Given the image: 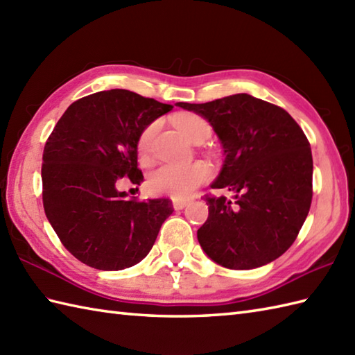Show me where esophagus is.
<instances>
[{"label":"esophagus","instance_id":"obj_1","mask_svg":"<svg viewBox=\"0 0 355 355\" xmlns=\"http://www.w3.org/2000/svg\"><path fill=\"white\" fill-rule=\"evenodd\" d=\"M187 205H189V200H183V198H172V206L175 210H182Z\"/></svg>","mask_w":355,"mask_h":355}]
</instances>
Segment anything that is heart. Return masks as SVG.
<instances>
[{
	"label": "heart",
	"instance_id": "b5f03b06",
	"mask_svg": "<svg viewBox=\"0 0 355 355\" xmlns=\"http://www.w3.org/2000/svg\"><path fill=\"white\" fill-rule=\"evenodd\" d=\"M178 130L187 140L198 143L210 137V126L205 119L195 114H183L177 119ZM157 125L146 126L140 134L137 141V153L141 162H146L150 155ZM210 178V169L205 163H192L187 166L163 164L154 169L148 175L146 184L150 193L155 195H171L175 198H184L197 189L198 186L206 183Z\"/></svg>",
	"mask_w": 355,
	"mask_h": 355
}]
</instances>
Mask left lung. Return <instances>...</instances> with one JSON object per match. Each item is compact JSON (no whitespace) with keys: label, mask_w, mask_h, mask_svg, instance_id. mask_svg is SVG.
Returning a JSON list of instances; mask_svg holds the SVG:
<instances>
[{"label":"left lung","mask_w":355,"mask_h":355,"mask_svg":"<svg viewBox=\"0 0 355 355\" xmlns=\"http://www.w3.org/2000/svg\"><path fill=\"white\" fill-rule=\"evenodd\" d=\"M177 107L205 117L224 149L212 189L233 200L206 197L209 218L197 232L210 259L232 270L266 266L288 250L310 212V141L288 112L241 93Z\"/></svg>","instance_id":"obj_1"}]
</instances>
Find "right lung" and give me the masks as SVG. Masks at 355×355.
Returning <instances> with one entry per match:
<instances>
[{"label":"right lung","instance_id":"add662e5","mask_svg":"<svg viewBox=\"0 0 355 355\" xmlns=\"http://www.w3.org/2000/svg\"><path fill=\"white\" fill-rule=\"evenodd\" d=\"M172 105L128 89H110L73 102L42 154V202L53 230L74 258L116 271L139 263L172 212L168 198L128 200L116 183L140 184V134Z\"/></svg>","mask_w":355,"mask_h":355}]
</instances>
